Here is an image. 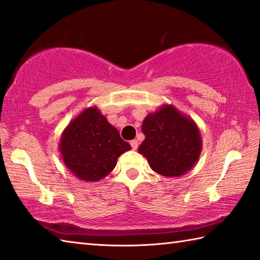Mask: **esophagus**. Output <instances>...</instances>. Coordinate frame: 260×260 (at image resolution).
<instances>
[{"label":"esophagus","instance_id":"esophagus-1","mask_svg":"<svg viewBox=\"0 0 260 260\" xmlns=\"http://www.w3.org/2000/svg\"><path fill=\"white\" fill-rule=\"evenodd\" d=\"M129 144L132 145V149H133V150H136V149H138V146H139L138 140H132L131 142H129Z\"/></svg>","mask_w":260,"mask_h":260}]
</instances>
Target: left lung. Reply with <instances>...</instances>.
Returning <instances> with one entry per match:
<instances>
[{
	"label": "left lung",
	"instance_id": "obj_1",
	"mask_svg": "<svg viewBox=\"0 0 260 260\" xmlns=\"http://www.w3.org/2000/svg\"><path fill=\"white\" fill-rule=\"evenodd\" d=\"M145 139L139 152L155 173L178 177L196 166L202 150L200 131L192 118L172 105H164L144 118Z\"/></svg>",
	"mask_w": 260,
	"mask_h": 260
}]
</instances>
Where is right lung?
<instances>
[{"instance_id":"1","label":"right lung","mask_w":260,"mask_h":260,"mask_svg":"<svg viewBox=\"0 0 260 260\" xmlns=\"http://www.w3.org/2000/svg\"><path fill=\"white\" fill-rule=\"evenodd\" d=\"M131 150L98 107L83 110L61 134L64 166L84 182H98L114 171L118 157Z\"/></svg>"}]
</instances>
